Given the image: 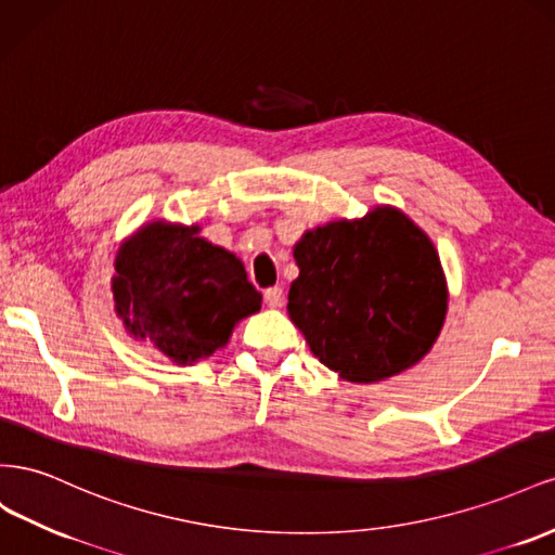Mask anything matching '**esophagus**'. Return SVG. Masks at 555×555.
I'll return each instance as SVG.
<instances>
[{
  "label": "esophagus",
  "mask_w": 555,
  "mask_h": 555,
  "mask_svg": "<svg viewBox=\"0 0 555 555\" xmlns=\"http://www.w3.org/2000/svg\"><path fill=\"white\" fill-rule=\"evenodd\" d=\"M264 305L267 307H283V288L281 286H274V288H267L264 291Z\"/></svg>",
  "instance_id": "obj_1"
}]
</instances>
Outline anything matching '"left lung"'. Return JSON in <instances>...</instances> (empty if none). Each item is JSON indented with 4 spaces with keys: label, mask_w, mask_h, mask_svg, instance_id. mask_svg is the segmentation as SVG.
Masks as SVG:
<instances>
[{
    "label": "left lung",
    "mask_w": 555,
    "mask_h": 555,
    "mask_svg": "<svg viewBox=\"0 0 555 555\" xmlns=\"http://www.w3.org/2000/svg\"><path fill=\"white\" fill-rule=\"evenodd\" d=\"M293 256L291 321L346 382H384L437 341L449 309L444 269L430 236L400 209L309 230Z\"/></svg>",
    "instance_id": "left-lung-1"
}]
</instances>
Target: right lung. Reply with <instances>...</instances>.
Instances as JSON below:
<instances>
[{
  "label": "right lung",
  "instance_id": "1",
  "mask_svg": "<svg viewBox=\"0 0 555 555\" xmlns=\"http://www.w3.org/2000/svg\"><path fill=\"white\" fill-rule=\"evenodd\" d=\"M197 234L199 225L146 223L120 246L111 281L125 330L177 365L216 353L262 305L242 260Z\"/></svg>",
  "mask_w": 555,
  "mask_h": 555
}]
</instances>
